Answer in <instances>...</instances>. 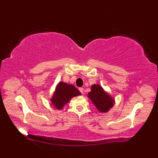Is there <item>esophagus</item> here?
<instances>
[{"label":"esophagus","instance_id":"obj_1","mask_svg":"<svg viewBox=\"0 0 158 158\" xmlns=\"http://www.w3.org/2000/svg\"><path fill=\"white\" fill-rule=\"evenodd\" d=\"M79 90H80V92H81V94H83V93H84V89L82 88H80Z\"/></svg>","mask_w":158,"mask_h":158}]
</instances>
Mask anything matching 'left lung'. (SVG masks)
<instances>
[{
  "instance_id": "1",
  "label": "left lung",
  "mask_w": 158,
  "mask_h": 158,
  "mask_svg": "<svg viewBox=\"0 0 158 158\" xmlns=\"http://www.w3.org/2000/svg\"><path fill=\"white\" fill-rule=\"evenodd\" d=\"M88 96L100 112H107L114 105V99L103 89L102 86L94 84Z\"/></svg>"
}]
</instances>
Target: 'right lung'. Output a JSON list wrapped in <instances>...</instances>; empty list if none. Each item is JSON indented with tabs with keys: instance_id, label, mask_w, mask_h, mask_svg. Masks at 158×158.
<instances>
[{
	"instance_id": "right-lung-1",
	"label": "right lung",
	"mask_w": 158,
	"mask_h": 158,
	"mask_svg": "<svg viewBox=\"0 0 158 158\" xmlns=\"http://www.w3.org/2000/svg\"><path fill=\"white\" fill-rule=\"evenodd\" d=\"M80 95V91L74 85L60 82L57 85L51 103L57 109H61L72 98Z\"/></svg>"
}]
</instances>
